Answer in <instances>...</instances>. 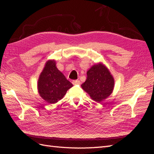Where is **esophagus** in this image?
Segmentation results:
<instances>
[{
  "label": "esophagus",
  "instance_id": "34e87169",
  "mask_svg": "<svg viewBox=\"0 0 154 154\" xmlns=\"http://www.w3.org/2000/svg\"><path fill=\"white\" fill-rule=\"evenodd\" d=\"M72 83H73V85H80L81 82L79 80H74L72 81Z\"/></svg>",
  "mask_w": 154,
  "mask_h": 154
}]
</instances>
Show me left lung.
<instances>
[{
    "label": "left lung",
    "mask_w": 154,
    "mask_h": 154,
    "mask_svg": "<svg viewBox=\"0 0 154 154\" xmlns=\"http://www.w3.org/2000/svg\"><path fill=\"white\" fill-rule=\"evenodd\" d=\"M85 82L81 85L91 99L100 103L110 95L114 81L108 69L102 64L94 65L87 71Z\"/></svg>",
    "instance_id": "left-lung-1"
}]
</instances>
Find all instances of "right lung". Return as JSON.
<instances>
[{
	"label": "right lung",
	"mask_w": 154,
	"mask_h": 154,
	"mask_svg": "<svg viewBox=\"0 0 154 154\" xmlns=\"http://www.w3.org/2000/svg\"><path fill=\"white\" fill-rule=\"evenodd\" d=\"M72 87V83L57 69L55 62L48 61L38 79V89L40 96L48 103L54 104L61 100Z\"/></svg>",
	"instance_id": "obj_1"
}]
</instances>
